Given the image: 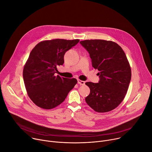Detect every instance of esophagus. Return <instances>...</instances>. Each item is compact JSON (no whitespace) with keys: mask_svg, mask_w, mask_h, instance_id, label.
Wrapping results in <instances>:
<instances>
[{"mask_svg":"<svg viewBox=\"0 0 152 152\" xmlns=\"http://www.w3.org/2000/svg\"><path fill=\"white\" fill-rule=\"evenodd\" d=\"M78 83L80 85H84L85 84V82L84 81L80 80H78Z\"/></svg>","mask_w":152,"mask_h":152,"instance_id":"esophagus-1","label":"esophagus"}]
</instances>
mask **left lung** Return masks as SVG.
Instances as JSON below:
<instances>
[{"mask_svg":"<svg viewBox=\"0 0 152 152\" xmlns=\"http://www.w3.org/2000/svg\"><path fill=\"white\" fill-rule=\"evenodd\" d=\"M89 53L92 66L99 71L98 83L86 82L88 105L98 113L118 107L124 99L132 78L131 67L121 47L115 42L86 39L80 42Z\"/></svg>","mask_w":152,"mask_h":152,"instance_id":"1","label":"left lung"}]
</instances>
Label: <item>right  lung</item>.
I'll list each match as a JSON object with an SVG mask.
<instances>
[{"mask_svg":"<svg viewBox=\"0 0 152 152\" xmlns=\"http://www.w3.org/2000/svg\"><path fill=\"white\" fill-rule=\"evenodd\" d=\"M79 39H55L39 42L31 51L23 69L27 94L39 108L51 110L64 102L77 84L76 78L55 76L57 67L63 65L64 55Z\"/></svg>","mask_w":152,"mask_h":152,"instance_id":"obj_1","label":"right lung"}]
</instances>
